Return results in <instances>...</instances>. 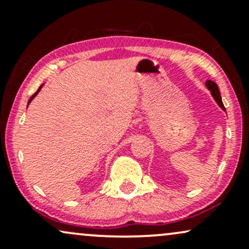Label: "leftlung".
<instances>
[{
    "mask_svg": "<svg viewBox=\"0 0 249 249\" xmlns=\"http://www.w3.org/2000/svg\"><path fill=\"white\" fill-rule=\"evenodd\" d=\"M205 85H206L207 89L211 92V95L213 96V99H214V101L218 104V106L220 107L224 112H226V108H225L223 100H221V95H220V92H219V87L217 86V84L212 80H207Z\"/></svg>",
    "mask_w": 249,
    "mask_h": 249,
    "instance_id": "8db88e82",
    "label": "left lung"
}]
</instances>
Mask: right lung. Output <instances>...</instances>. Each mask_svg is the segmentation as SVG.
<instances>
[{"mask_svg": "<svg viewBox=\"0 0 249 249\" xmlns=\"http://www.w3.org/2000/svg\"><path fill=\"white\" fill-rule=\"evenodd\" d=\"M43 85H44V84H43ZM43 85H40V86H39V89H37V92H36V93H35V94H34V95H32L30 99H29V102H28V105H29V104H30V102H31V100H34V98H35V96H36V95L38 94V93H39V90H40V89H42Z\"/></svg>", "mask_w": 249, "mask_h": 249, "instance_id": "obj_1", "label": "right lung"}]
</instances>
